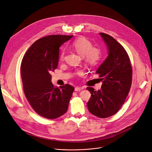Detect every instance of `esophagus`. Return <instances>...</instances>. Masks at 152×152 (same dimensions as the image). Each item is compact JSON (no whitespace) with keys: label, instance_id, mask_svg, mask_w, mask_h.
<instances>
[{"label":"esophagus","instance_id":"1","mask_svg":"<svg viewBox=\"0 0 152 152\" xmlns=\"http://www.w3.org/2000/svg\"><path fill=\"white\" fill-rule=\"evenodd\" d=\"M83 89V87H80V86H76L75 88V91H81Z\"/></svg>","mask_w":152,"mask_h":152}]
</instances>
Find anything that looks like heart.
<instances>
[{
    "instance_id": "obj_1",
    "label": "heart",
    "mask_w": 152,
    "mask_h": 152,
    "mask_svg": "<svg viewBox=\"0 0 152 152\" xmlns=\"http://www.w3.org/2000/svg\"><path fill=\"white\" fill-rule=\"evenodd\" d=\"M70 46L79 55L83 57L85 62L90 66L97 64L100 59V50L93 47L92 43L85 38H78L73 41ZM60 58L61 60L64 59V52H62Z\"/></svg>"
}]
</instances>
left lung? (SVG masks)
<instances>
[{
  "mask_svg": "<svg viewBox=\"0 0 152 152\" xmlns=\"http://www.w3.org/2000/svg\"><path fill=\"white\" fill-rule=\"evenodd\" d=\"M99 34L108 55L96 71L102 81L101 89L87 88L91 94L87 107L95 116L107 118L116 114L124 103L131 89L132 69L129 56L120 43L106 34Z\"/></svg>",
  "mask_w": 152,
  "mask_h": 152,
  "instance_id": "1",
  "label": "left lung"
}]
</instances>
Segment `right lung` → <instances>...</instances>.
<instances>
[{
    "instance_id": "add662e5",
    "label": "right lung",
    "mask_w": 152,
    "mask_h": 152,
    "mask_svg": "<svg viewBox=\"0 0 152 152\" xmlns=\"http://www.w3.org/2000/svg\"><path fill=\"white\" fill-rule=\"evenodd\" d=\"M73 35H52L41 38L26 52L21 64L24 93L33 110L49 119L58 118L68 110L74 88L59 87L51 82V72L58 67L59 48Z\"/></svg>"
}]
</instances>
